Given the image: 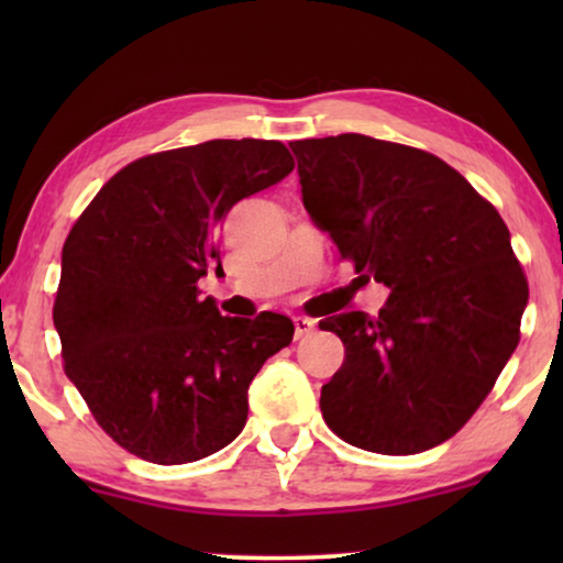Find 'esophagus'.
I'll return each instance as SVG.
<instances>
[{"label":"esophagus","instance_id":"34e87169","mask_svg":"<svg viewBox=\"0 0 563 563\" xmlns=\"http://www.w3.org/2000/svg\"><path fill=\"white\" fill-rule=\"evenodd\" d=\"M314 328H318V325H314V320L302 318V314H297V318H295V335H297V338L310 335Z\"/></svg>","mask_w":563,"mask_h":563}]
</instances>
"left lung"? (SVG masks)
I'll return each mask as SVG.
<instances>
[{"label":"left lung","mask_w":563,"mask_h":563,"mask_svg":"<svg viewBox=\"0 0 563 563\" xmlns=\"http://www.w3.org/2000/svg\"><path fill=\"white\" fill-rule=\"evenodd\" d=\"M302 202L358 279L389 289L379 314L322 320L345 345L322 384L328 428L356 449L407 456L449 441L520 341L526 274L510 230L433 153L343 133L289 143Z\"/></svg>","instance_id":"8db88e82"}]
</instances>
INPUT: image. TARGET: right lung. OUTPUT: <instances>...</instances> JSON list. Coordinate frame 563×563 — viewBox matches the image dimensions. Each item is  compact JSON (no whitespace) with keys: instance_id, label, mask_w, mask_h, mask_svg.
I'll list each match as a JSON object with an SVG mask.
<instances>
[{"instance_id":"add662e5","label":"right lung","mask_w":563,"mask_h":563,"mask_svg":"<svg viewBox=\"0 0 563 563\" xmlns=\"http://www.w3.org/2000/svg\"><path fill=\"white\" fill-rule=\"evenodd\" d=\"M291 168L284 143L256 137L153 153L114 174L68 233L53 305L66 376L137 459L174 466L225 449L253 376L291 343L287 314L222 318L197 289L230 207Z\"/></svg>"}]
</instances>
